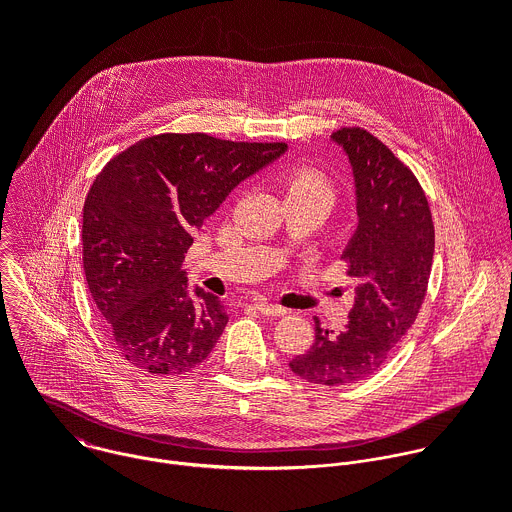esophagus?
<instances>
[{"label":"esophagus","instance_id":"obj_1","mask_svg":"<svg viewBox=\"0 0 512 512\" xmlns=\"http://www.w3.org/2000/svg\"><path fill=\"white\" fill-rule=\"evenodd\" d=\"M255 308H257L263 316H285V314H287L285 308L275 306V304H269V302H257Z\"/></svg>","mask_w":512,"mask_h":512}]
</instances>
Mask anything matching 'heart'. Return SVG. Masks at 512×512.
Segmentation results:
<instances>
[{"label": "heart", "mask_w": 512, "mask_h": 512, "mask_svg": "<svg viewBox=\"0 0 512 512\" xmlns=\"http://www.w3.org/2000/svg\"><path fill=\"white\" fill-rule=\"evenodd\" d=\"M287 198H312L326 202L328 206L334 200V186L330 180L316 168L308 164H300L291 168L285 178Z\"/></svg>", "instance_id": "obj_1"}]
</instances>
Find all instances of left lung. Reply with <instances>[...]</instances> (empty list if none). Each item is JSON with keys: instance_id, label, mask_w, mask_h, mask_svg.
Masks as SVG:
<instances>
[{"instance_id": "1", "label": "left lung", "mask_w": 512, "mask_h": 512, "mask_svg": "<svg viewBox=\"0 0 512 512\" xmlns=\"http://www.w3.org/2000/svg\"><path fill=\"white\" fill-rule=\"evenodd\" d=\"M352 168L356 231L342 251L356 279L354 304L340 332L320 326L308 352L289 369L308 383L350 385L377 373L407 334L423 304L435 231L413 172L369 131L330 135Z\"/></svg>"}]
</instances>
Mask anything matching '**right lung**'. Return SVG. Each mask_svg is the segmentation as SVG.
I'll list each match as a JSON object with an SVG mask.
<instances>
[{
  "instance_id": "1",
  "label": "right lung",
  "mask_w": 512,
  "mask_h": 512,
  "mask_svg": "<svg viewBox=\"0 0 512 512\" xmlns=\"http://www.w3.org/2000/svg\"><path fill=\"white\" fill-rule=\"evenodd\" d=\"M287 152L206 133H162L113 158L83 208V265L107 336L133 367L182 375L229 316L182 269L194 233L249 176Z\"/></svg>"
}]
</instances>
